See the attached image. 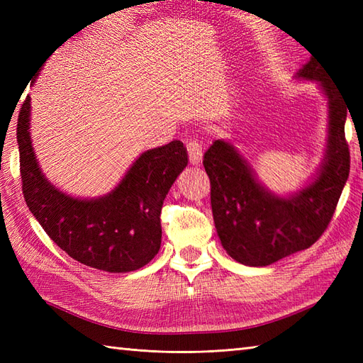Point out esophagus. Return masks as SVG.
I'll return each mask as SVG.
<instances>
[{
	"label": "esophagus",
	"mask_w": 363,
	"mask_h": 363,
	"mask_svg": "<svg viewBox=\"0 0 363 363\" xmlns=\"http://www.w3.org/2000/svg\"><path fill=\"white\" fill-rule=\"evenodd\" d=\"M187 152H189V160L191 165H199V162L203 159V146L196 140H190L187 143Z\"/></svg>",
	"instance_id": "esophagus-1"
}]
</instances>
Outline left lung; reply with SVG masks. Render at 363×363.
<instances>
[{"instance_id":"8db88e82","label":"left lung","mask_w":363,"mask_h":363,"mask_svg":"<svg viewBox=\"0 0 363 363\" xmlns=\"http://www.w3.org/2000/svg\"><path fill=\"white\" fill-rule=\"evenodd\" d=\"M318 59L311 57L293 76L312 81L328 101V135L323 160L298 190L268 189L237 146L225 138L206 151L213 223L223 248L238 264L268 267L307 250L325 233L350 176L345 140L348 106Z\"/></svg>"}]
</instances>
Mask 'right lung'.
Instances as JSON below:
<instances>
[{
  "label": "right lung",
  "instance_id": "add662e5",
  "mask_svg": "<svg viewBox=\"0 0 363 363\" xmlns=\"http://www.w3.org/2000/svg\"><path fill=\"white\" fill-rule=\"evenodd\" d=\"M17 142L26 204L60 250L107 273L150 264L160 250L162 204L189 164L182 142L143 151L109 194L95 198L65 194L42 172L30 138V96L18 115Z\"/></svg>",
  "mask_w": 363,
  "mask_h": 363
}]
</instances>
